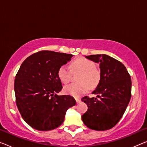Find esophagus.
Instances as JSON below:
<instances>
[{
    "label": "esophagus",
    "instance_id": "obj_1",
    "mask_svg": "<svg viewBox=\"0 0 147 147\" xmlns=\"http://www.w3.org/2000/svg\"><path fill=\"white\" fill-rule=\"evenodd\" d=\"M76 102L78 104V103H80L81 102V99H80V98H76Z\"/></svg>",
    "mask_w": 147,
    "mask_h": 147
}]
</instances>
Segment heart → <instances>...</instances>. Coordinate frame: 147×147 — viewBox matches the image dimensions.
<instances>
[{
    "mask_svg": "<svg viewBox=\"0 0 147 147\" xmlns=\"http://www.w3.org/2000/svg\"><path fill=\"white\" fill-rule=\"evenodd\" d=\"M70 67L73 73L80 72L77 79L79 82L65 87L64 91L66 94L78 98L86 93L89 89H94L98 85L101 80V72L94 61L80 57L72 61ZM71 71L65 65L59 67L58 76L62 83L67 84L70 81Z\"/></svg>",
    "mask_w": 147,
    "mask_h": 147,
    "instance_id": "b5f03b06",
    "label": "heart"
}]
</instances>
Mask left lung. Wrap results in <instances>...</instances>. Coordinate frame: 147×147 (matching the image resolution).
Wrapping results in <instances>:
<instances>
[{
	"label": "left lung",
	"mask_w": 147,
	"mask_h": 147,
	"mask_svg": "<svg viewBox=\"0 0 147 147\" xmlns=\"http://www.w3.org/2000/svg\"><path fill=\"white\" fill-rule=\"evenodd\" d=\"M100 64L101 80L92 92L97 98L84 96L87 111L82 120L87 127L105 131L114 127L122 118L131 96V76L125 66L115 58L106 55L86 56Z\"/></svg>",
	"instance_id": "1"
}]
</instances>
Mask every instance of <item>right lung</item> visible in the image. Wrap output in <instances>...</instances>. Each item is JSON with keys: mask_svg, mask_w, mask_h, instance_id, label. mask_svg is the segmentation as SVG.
Here are the masks:
<instances>
[{"mask_svg": "<svg viewBox=\"0 0 147 147\" xmlns=\"http://www.w3.org/2000/svg\"><path fill=\"white\" fill-rule=\"evenodd\" d=\"M73 56L41 51L29 56L20 66L14 81L16 102L24 121L35 129L59 127L67 110L76 105L74 97L56 94L62 89L58 69Z\"/></svg>", "mask_w": 147, "mask_h": 147, "instance_id": "add662e5", "label": "right lung"}]
</instances>
